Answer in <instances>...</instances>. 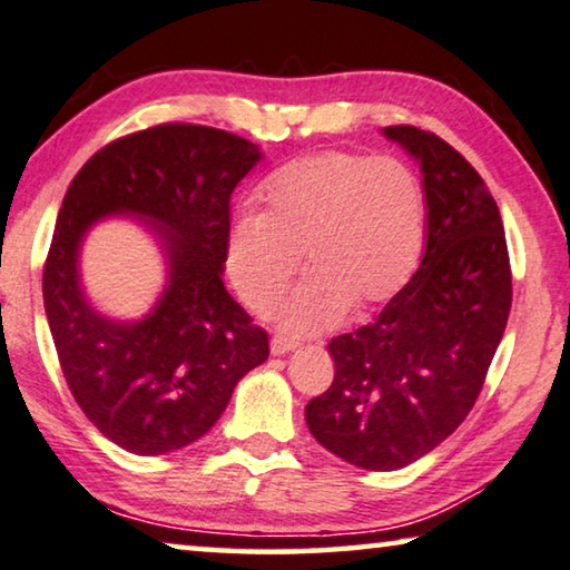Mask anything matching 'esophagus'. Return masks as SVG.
I'll return each mask as SVG.
<instances>
[{
	"label": "esophagus",
	"mask_w": 570,
	"mask_h": 570,
	"mask_svg": "<svg viewBox=\"0 0 570 570\" xmlns=\"http://www.w3.org/2000/svg\"><path fill=\"white\" fill-rule=\"evenodd\" d=\"M297 346H301V344H297L295 338H287V336H279V334L273 338V344H269V348H273V354H275V356L291 354V352H295Z\"/></svg>",
	"instance_id": "obj_1"
}]
</instances>
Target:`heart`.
I'll return each mask as SVG.
<instances>
[{
  "label": "heart",
  "mask_w": 570,
  "mask_h": 570,
  "mask_svg": "<svg viewBox=\"0 0 570 570\" xmlns=\"http://www.w3.org/2000/svg\"><path fill=\"white\" fill-rule=\"evenodd\" d=\"M259 204V216L232 226L226 269L252 311L273 315L305 257L311 277L283 308L293 334L336 326L352 305L372 311L392 301L423 252V188L392 157H301L269 175Z\"/></svg>",
  "instance_id": "heart-1"
}]
</instances>
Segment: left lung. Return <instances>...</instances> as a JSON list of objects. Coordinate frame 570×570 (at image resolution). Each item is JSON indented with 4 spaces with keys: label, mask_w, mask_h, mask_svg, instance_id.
<instances>
[{
    "label": "left lung",
    "mask_w": 570,
    "mask_h": 570,
    "mask_svg": "<svg viewBox=\"0 0 570 570\" xmlns=\"http://www.w3.org/2000/svg\"><path fill=\"white\" fill-rule=\"evenodd\" d=\"M420 163L425 252L372 323L331 338L336 374L305 405L323 449L370 471L431 453L471 413L512 308L504 226L487 183L425 129L384 127Z\"/></svg>",
    "instance_id": "obj_1"
}]
</instances>
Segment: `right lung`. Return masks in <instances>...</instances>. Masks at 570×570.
I'll list each match as a JSON object with an SVG mask.
<instances>
[{"mask_svg": "<svg viewBox=\"0 0 570 570\" xmlns=\"http://www.w3.org/2000/svg\"><path fill=\"white\" fill-rule=\"evenodd\" d=\"M259 157L239 135L168 121L101 147L68 186L42 301L68 390L119 449L160 456L198 441L236 382L269 356L267 331L222 279L229 200ZM117 210L153 217L171 265L161 303L139 324L104 320L77 283L82 234Z\"/></svg>", "mask_w": 570, "mask_h": 570, "instance_id": "right-lung-1", "label": "right lung"}]
</instances>
